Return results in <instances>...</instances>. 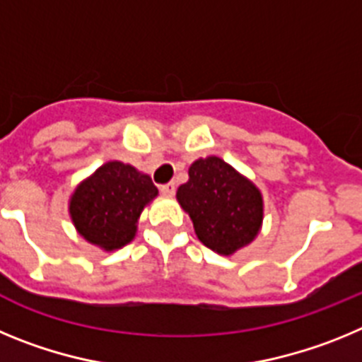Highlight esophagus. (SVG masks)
<instances>
[{
  "instance_id": "1",
  "label": "esophagus",
  "mask_w": 362,
  "mask_h": 362,
  "mask_svg": "<svg viewBox=\"0 0 362 362\" xmlns=\"http://www.w3.org/2000/svg\"><path fill=\"white\" fill-rule=\"evenodd\" d=\"M161 194H165V196H174L175 194V183H166V185H161Z\"/></svg>"
}]
</instances>
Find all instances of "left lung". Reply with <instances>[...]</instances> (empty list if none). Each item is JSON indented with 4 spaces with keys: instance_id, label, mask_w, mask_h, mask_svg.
Masks as SVG:
<instances>
[{
    "instance_id": "obj_1",
    "label": "left lung",
    "mask_w": 362,
    "mask_h": 362,
    "mask_svg": "<svg viewBox=\"0 0 362 362\" xmlns=\"http://www.w3.org/2000/svg\"><path fill=\"white\" fill-rule=\"evenodd\" d=\"M177 201L204 246L230 255L248 245L263 223V197L250 181L219 158L197 159Z\"/></svg>"
}]
</instances>
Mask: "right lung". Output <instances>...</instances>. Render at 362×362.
I'll return each instance as SVG.
<instances>
[{
    "label": "right lung",
    "mask_w": 362,
    "mask_h": 362,
    "mask_svg": "<svg viewBox=\"0 0 362 362\" xmlns=\"http://www.w3.org/2000/svg\"><path fill=\"white\" fill-rule=\"evenodd\" d=\"M158 196L152 179L130 165L110 161L83 181L70 199V216L83 238L116 250L136 235L145 204Z\"/></svg>",
    "instance_id": "right-lung-1"
}]
</instances>
